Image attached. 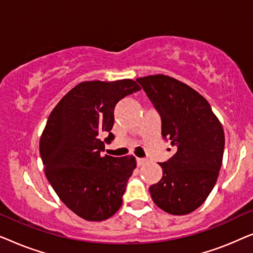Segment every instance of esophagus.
<instances>
[{"mask_svg":"<svg viewBox=\"0 0 253 253\" xmlns=\"http://www.w3.org/2000/svg\"><path fill=\"white\" fill-rule=\"evenodd\" d=\"M146 160L145 159H140V158H137V166H143Z\"/></svg>","mask_w":253,"mask_h":253,"instance_id":"34e87169","label":"esophagus"}]
</instances>
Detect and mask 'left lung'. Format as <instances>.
Wrapping results in <instances>:
<instances>
[{
	"label": "left lung",
	"instance_id": "1",
	"mask_svg": "<svg viewBox=\"0 0 253 253\" xmlns=\"http://www.w3.org/2000/svg\"><path fill=\"white\" fill-rule=\"evenodd\" d=\"M161 117V134L177 151L159 164L162 178L150 186L155 205L172 215L198 209L212 191L222 165L224 132L210 103L169 76L138 78Z\"/></svg>",
	"mask_w": 253,
	"mask_h": 253
}]
</instances>
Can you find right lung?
Returning a JSON list of instances; mask_svg holds the SVG:
<instances>
[{
	"mask_svg": "<svg viewBox=\"0 0 253 253\" xmlns=\"http://www.w3.org/2000/svg\"><path fill=\"white\" fill-rule=\"evenodd\" d=\"M140 91L131 79L84 82L65 94L50 113L40 139L47 179L68 209L87 221H102L122 205L126 184L136 168L132 155L101 157L114 139L117 102Z\"/></svg>",
	"mask_w": 253,
	"mask_h": 253,
	"instance_id": "1",
	"label": "right lung"
}]
</instances>
